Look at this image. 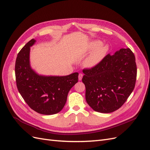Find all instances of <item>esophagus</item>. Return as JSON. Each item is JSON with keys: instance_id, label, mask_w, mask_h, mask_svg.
Wrapping results in <instances>:
<instances>
[{"instance_id": "1", "label": "esophagus", "mask_w": 150, "mask_h": 150, "mask_svg": "<svg viewBox=\"0 0 150 150\" xmlns=\"http://www.w3.org/2000/svg\"><path fill=\"white\" fill-rule=\"evenodd\" d=\"M83 74H81V73H80V74H79V76H78V78H79V81H81V80H82V78H83Z\"/></svg>"}]
</instances>
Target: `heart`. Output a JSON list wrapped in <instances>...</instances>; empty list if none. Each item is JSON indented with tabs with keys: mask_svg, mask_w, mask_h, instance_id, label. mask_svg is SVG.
Returning <instances> with one entry per match:
<instances>
[{
	"mask_svg": "<svg viewBox=\"0 0 150 150\" xmlns=\"http://www.w3.org/2000/svg\"><path fill=\"white\" fill-rule=\"evenodd\" d=\"M101 43L99 42H94L89 46L87 51L88 52L93 51L94 50V52L91 54V56L88 57L86 61V64L88 66H93L97 63L101 58L104 55L107 51V47L106 46H101L99 47Z\"/></svg>",
	"mask_w": 150,
	"mask_h": 150,
	"instance_id": "obj_1",
	"label": "heart"
}]
</instances>
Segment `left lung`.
Returning a JSON list of instances; mask_svg holds the SVG:
<instances>
[{"label": "left lung", "instance_id": "obj_1", "mask_svg": "<svg viewBox=\"0 0 150 150\" xmlns=\"http://www.w3.org/2000/svg\"><path fill=\"white\" fill-rule=\"evenodd\" d=\"M86 100L93 110L110 113L118 110L134 88L137 68L129 48L108 54L98 64L83 70Z\"/></svg>", "mask_w": 150, "mask_h": 150}]
</instances>
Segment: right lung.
Wrapping results in <instances>:
<instances>
[{"label": "right lung", "instance_id": "1", "mask_svg": "<svg viewBox=\"0 0 150 150\" xmlns=\"http://www.w3.org/2000/svg\"><path fill=\"white\" fill-rule=\"evenodd\" d=\"M35 42L33 39L18 53L15 73L17 87L29 106L38 113L56 114L64 108L68 93L78 81V72L65 76L39 75L30 66V47Z\"/></svg>", "mask_w": 150, "mask_h": 150}]
</instances>
